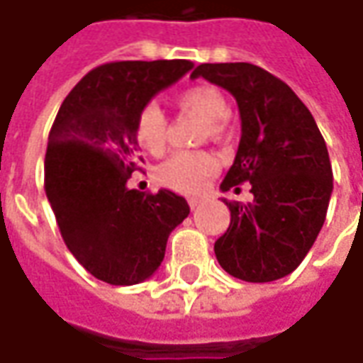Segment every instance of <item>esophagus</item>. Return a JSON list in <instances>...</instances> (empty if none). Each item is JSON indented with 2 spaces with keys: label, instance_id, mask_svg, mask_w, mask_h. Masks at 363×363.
<instances>
[{
  "label": "esophagus",
  "instance_id": "1",
  "mask_svg": "<svg viewBox=\"0 0 363 363\" xmlns=\"http://www.w3.org/2000/svg\"><path fill=\"white\" fill-rule=\"evenodd\" d=\"M189 204H191V208H196V206L201 204V199H194V196H192V199H189Z\"/></svg>",
  "mask_w": 363,
  "mask_h": 363
}]
</instances>
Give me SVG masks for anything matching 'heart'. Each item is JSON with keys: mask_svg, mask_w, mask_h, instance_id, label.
Masks as SVG:
<instances>
[{"mask_svg": "<svg viewBox=\"0 0 363 363\" xmlns=\"http://www.w3.org/2000/svg\"><path fill=\"white\" fill-rule=\"evenodd\" d=\"M174 103L181 113L204 121V133L218 139L226 129L230 107L223 93L213 85H194L177 93ZM135 139L143 150L161 155L169 140V119L157 103L143 105L135 117ZM216 171V159L202 150H181L157 169L161 184L179 192H199Z\"/></svg>", "mask_w": 363, "mask_h": 363, "instance_id": "obj_1", "label": "heart"}]
</instances>
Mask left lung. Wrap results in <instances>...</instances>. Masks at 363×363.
Listing matches in <instances>:
<instances>
[{"label": "left lung", "instance_id": "1", "mask_svg": "<svg viewBox=\"0 0 363 363\" xmlns=\"http://www.w3.org/2000/svg\"><path fill=\"white\" fill-rule=\"evenodd\" d=\"M233 93L242 137L220 189L250 182L254 201L226 202L230 224L214 242L218 264L246 282L294 272L326 220L334 189L326 140L284 81L252 63H202L191 73Z\"/></svg>", "mask_w": 363, "mask_h": 363}]
</instances>
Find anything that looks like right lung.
<instances>
[{"mask_svg": "<svg viewBox=\"0 0 363 363\" xmlns=\"http://www.w3.org/2000/svg\"><path fill=\"white\" fill-rule=\"evenodd\" d=\"M191 69L184 59L99 65L65 97L51 127L47 201L71 254L107 284H139L155 274L169 234L191 213L172 191L127 186L143 161L137 113Z\"/></svg>", "mask_w": 363, "mask_h": 363, "instance_id": "1", "label": "right lung"}]
</instances>
